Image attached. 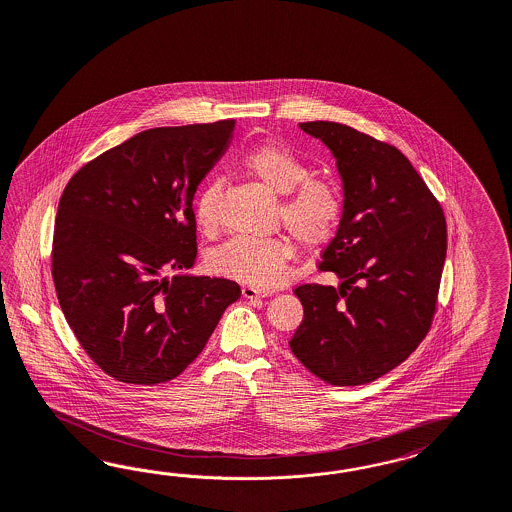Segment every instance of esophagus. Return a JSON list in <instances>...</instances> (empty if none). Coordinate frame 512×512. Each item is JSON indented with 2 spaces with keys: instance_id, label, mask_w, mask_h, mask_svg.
<instances>
[{
  "instance_id": "obj_1",
  "label": "esophagus",
  "mask_w": 512,
  "mask_h": 512,
  "mask_svg": "<svg viewBox=\"0 0 512 512\" xmlns=\"http://www.w3.org/2000/svg\"><path fill=\"white\" fill-rule=\"evenodd\" d=\"M274 293H276L274 289H263V287H255V285H244L242 287L244 298H261V296H272Z\"/></svg>"
}]
</instances>
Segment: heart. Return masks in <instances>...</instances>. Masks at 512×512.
<instances>
[{
  "label": "heart",
  "instance_id": "obj_1",
  "mask_svg": "<svg viewBox=\"0 0 512 512\" xmlns=\"http://www.w3.org/2000/svg\"><path fill=\"white\" fill-rule=\"evenodd\" d=\"M240 163L270 191L285 195L279 202V214L302 246L321 248L334 236L343 212L340 189L328 180L308 178L310 167L289 148L264 142L244 154ZM219 195L221 182L210 180L195 201L193 212L202 233H216ZM295 253V244L285 236H236L212 253V268L244 283L272 287L285 278Z\"/></svg>",
  "mask_w": 512,
  "mask_h": 512
}]
</instances>
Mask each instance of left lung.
I'll return each mask as SVG.
<instances>
[{"instance_id": "8db88e82", "label": "left lung", "mask_w": 512, "mask_h": 512, "mask_svg": "<svg viewBox=\"0 0 512 512\" xmlns=\"http://www.w3.org/2000/svg\"><path fill=\"white\" fill-rule=\"evenodd\" d=\"M336 157L343 214L319 270L340 287L304 283V308L289 347L313 375L334 387L372 383L426 338L443 264L447 221L409 159L349 125L304 122Z\"/></svg>"}]
</instances>
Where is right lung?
Wrapping results in <instances>:
<instances>
[{
	"mask_svg": "<svg viewBox=\"0 0 512 512\" xmlns=\"http://www.w3.org/2000/svg\"><path fill=\"white\" fill-rule=\"evenodd\" d=\"M234 120L155 127L78 169L58 204L52 278L88 357L116 381H171L201 355L240 298L197 261L193 197L227 150ZM177 274L169 279L162 272Z\"/></svg>",
	"mask_w": 512,
	"mask_h": 512,
	"instance_id": "right-lung-1",
	"label": "right lung"
}]
</instances>
